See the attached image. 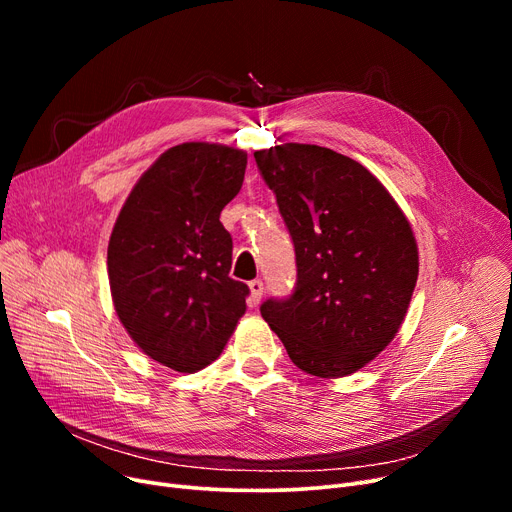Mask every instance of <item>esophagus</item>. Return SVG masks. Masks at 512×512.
<instances>
[{"label":"esophagus","instance_id":"34e87169","mask_svg":"<svg viewBox=\"0 0 512 512\" xmlns=\"http://www.w3.org/2000/svg\"><path fill=\"white\" fill-rule=\"evenodd\" d=\"M249 288H251L249 303L255 307V305H259V301H261V297H263V282H261V280H251V282H249Z\"/></svg>","mask_w":512,"mask_h":512}]
</instances>
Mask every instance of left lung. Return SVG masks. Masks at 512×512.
I'll use <instances>...</instances> for the list:
<instances>
[{
  "label": "left lung",
  "mask_w": 512,
  "mask_h": 512,
  "mask_svg": "<svg viewBox=\"0 0 512 512\" xmlns=\"http://www.w3.org/2000/svg\"><path fill=\"white\" fill-rule=\"evenodd\" d=\"M297 257L288 299L261 315L292 363L317 378L365 367L396 336L419 274L417 242L396 201L359 161L326 147L255 151Z\"/></svg>",
  "instance_id": "8db88e82"
}]
</instances>
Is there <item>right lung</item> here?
Segmentation results:
<instances>
[{"label":"right lung","mask_w":512,"mask_h":512,"mask_svg":"<svg viewBox=\"0 0 512 512\" xmlns=\"http://www.w3.org/2000/svg\"><path fill=\"white\" fill-rule=\"evenodd\" d=\"M247 153L182 143L134 184L107 247L116 313L153 361L193 373L220 357L247 309L230 278L232 236L222 209L245 180Z\"/></svg>","instance_id":"right-lung-1"}]
</instances>
